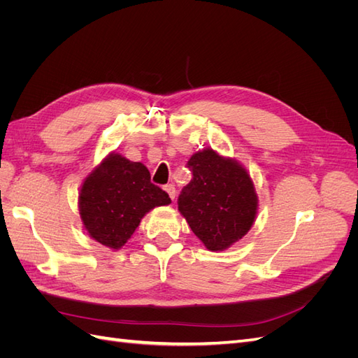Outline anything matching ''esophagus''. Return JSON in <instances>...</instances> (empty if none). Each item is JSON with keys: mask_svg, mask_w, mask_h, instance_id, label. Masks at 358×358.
Instances as JSON below:
<instances>
[{"mask_svg": "<svg viewBox=\"0 0 358 358\" xmlns=\"http://www.w3.org/2000/svg\"><path fill=\"white\" fill-rule=\"evenodd\" d=\"M164 189L167 191L169 197H170L171 200H175V197H176V188L173 187V185H166V188H164Z\"/></svg>", "mask_w": 358, "mask_h": 358, "instance_id": "esophagus-1", "label": "esophagus"}]
</instances>
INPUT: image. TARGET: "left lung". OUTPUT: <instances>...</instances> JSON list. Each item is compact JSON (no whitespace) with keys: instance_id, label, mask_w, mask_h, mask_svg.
<instances>
[{"instance_id":"1","label":"left lung","mask_w":358,"mask_h":358,"mask_svg":"<svg viewBox=\"0 0 358 358\" xmlns=\"http://www.w3.org/2000/svg\"><path fill=\"white\" fill-rule=\"evenodd\" d=\"M192 179L182 189L178 209L209 251H224L251 230L258 196L248 170L212 148L194 154Z\"/></svg>"}]
</instances>
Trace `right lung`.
Listing matches in <instances>:
<instances>
[{
	"instance_id": "1",
	"label": "right lung",
	"mask_w": 358,
	"mask_h": 358,
	"mask_svg": "<svg viewBox=\"0 0 358 358\" xmlns=\"http://www.w3.org/2000/svg\"><path fill=\"white\" fill-rule=\"evenodd\" d=\"M171 200L150 182L142 162L110 152L88 176L79 192V213L91 239L110 249H121L143 216Z\"/></svg>"
}]
</instances>
